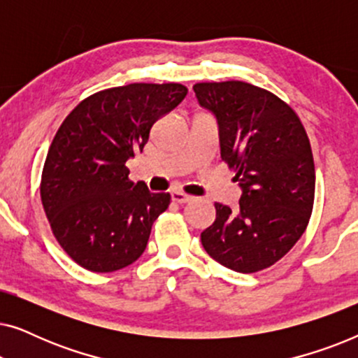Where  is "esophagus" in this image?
Segmentation results:
<instances>
[{"label":"esophagus","instance_id":"34e87169","mask_svg":"<svg viewBox=\"0 0 358 358\" xmlns=\"http://www.w3.org/2000/svg\"><path fill=\"white\" fill-rule=\"evenodd\" d=\"M171 199H173V202H176V203H187L192 200L190 195L180 192V190H173V192H171Z\"/></svg>","mask_w":358,"mask_h":358}]
</instances>
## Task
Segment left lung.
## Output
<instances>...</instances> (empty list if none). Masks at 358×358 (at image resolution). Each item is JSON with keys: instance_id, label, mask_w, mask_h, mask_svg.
Instances as JSON below:
<instances>
[{"instance_id": "obj_1", "label": "left lung", "mask_w": 358, "mask_h": 358, "mask_svg": "<svg viewBox=\"0 0 358 358\" xmlns=\"http://www.w3.org/2000/svg\"><path fill=\"white\" fill-rule=\"evenodd\" d=\"M195 97L218 125L220 156L236 171L239 207L215 202L200 234L210 257L252 273L282 259L305 233L315 202L310 140L290 106L243 81L197 83Z\"/></svg>"}]
</instances>
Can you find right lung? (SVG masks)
Masks as SVG:
<instances>
[{"label":"right lung","mask_w":358,"mask_h":358,"mask_svg":"<svg viewBox=\"0 0 358 358\" xmlns=\"http://www.w3.org/2000/svg\"><path fill=\"white\" fill-rule=\"evenodd\" d=\"M187 87L135 83L96 92L63 120L42 171L41 197L57 241L91 272H114L143 254L169 194L131 182L125 163Z\"/></svg>","instance_id":"add662e5"}]
</instances>
